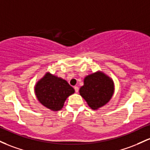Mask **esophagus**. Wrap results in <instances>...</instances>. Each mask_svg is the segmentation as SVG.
<instances>
[{
    "mask_svg": "<svg viewBox=\"0 0 150 150\" xmlns=\"http://www.w3.org/2000/svg\"><path fill=\"white\" fill-rule=\"evenodd\" d=\"M74 90H75L76 93H78V91H79V87H78V86H74Z\"/></svg>",
    "mask_w": 150,
    "mask_h": 150,
    "instance_id": "34e87169",
    "label": "esophagus"
}]
</instances>
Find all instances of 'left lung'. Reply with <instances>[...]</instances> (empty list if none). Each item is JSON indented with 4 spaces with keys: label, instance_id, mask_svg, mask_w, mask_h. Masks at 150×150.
<instances>
[{
    "label": "left lung",
    "instance_id": "obj_1",
    "mask_svg": "<svg viewBox=\"0 0 150 150\" xmlns=\"http://www.w3.org/2000/svg\"><path fill=\"white\" fill-rule=\"evenodd\" d=\"M115 91L113 80L101 71L86 76L79 93L88 105L98 110L110 101Z\"/></svg>",
    "mask_w": 150,
    "mask_h": 150
}]
</instances>
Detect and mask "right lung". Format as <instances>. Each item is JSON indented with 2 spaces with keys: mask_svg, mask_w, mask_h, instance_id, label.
I'll use <instances>...</instances> for the list:
<instances>
[{
  "mask_svg": "<svg viewBox=\"0 0 150 150\" xmlns=\"http://www.w3.org/2000/svg\"><path fill=\"white\" fill-rule=\"evenodd\" d=\"M34 89L38 101L54 112L61 110L67 98L75 92L66 80L50 72L38 81Z\"/></svg>",
  "mask_w": 150,
  "mask_h": 150,
  "instance_id": "1",
  "label": "right lung"
}]
</instances>
